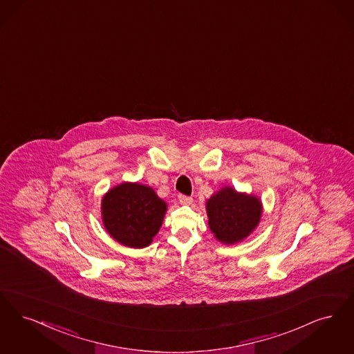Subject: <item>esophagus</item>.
Wrapping results in <instances>:
<instances>
[{
    "instance_id": "34e87169",
    "label": "esophagus",
    "mask_w": 354,
    "mask_h": 354,
    "mask_svg": "<svg viewBox=\"0 0 354 354\" xmlns=\"http://www.w3.org/2000/svg\"><path fill=\"white\" fill-rule=\"evenodd\" d=\"M178 201L181 205H190L193 202V198L189 197V196H185V194H180L178 196Z\"/></svg>"
}]
</instances>
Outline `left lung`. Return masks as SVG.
Masks as SVG:
<instances>
[{
	"label": "left lung",
	"instance_id": "8db88e82",
	"mask_svg": "<svg viewBox=\"0 0 354 354\" xmlns=\"http://www.w3.org/2000/svg\"><path fill=\"white\" fill-rule=\"evenodd\" d=\"M210 230L222 243L232 245L254 230L261 216L257 197L239 194L231 187L218 192L206 203Z\"/></svg>",
	"mask_w": 354,
	"mask_h": 354
}]
</instances>
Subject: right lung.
Here are the masks:
<instances>
[{
  "label": "right lung",
  "mask_w": 354,
  "mask_h": 354,
  "mask_svg": "<svg viewBox=\"0 0 354 354\" xmlns=\"http://www.w3.org/2000/svg\"><path fill=\"white\" fill-rule=\"evenodd\" d=\"M167 203L153 189L140 184L119 185L111 189L102 202L104 227L124 246L147 247L158 232Z\"/></svg>",
  "instance_id": "add662e5"
}]
</instances>
